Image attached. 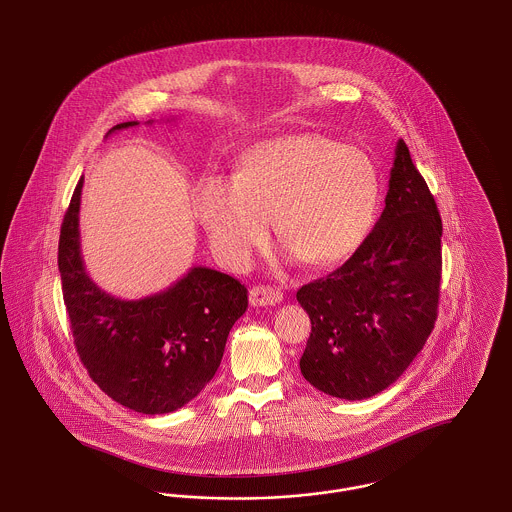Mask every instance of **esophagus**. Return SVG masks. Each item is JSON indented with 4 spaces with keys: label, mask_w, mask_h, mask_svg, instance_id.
<instances>
[{
    "label": "esophagus",
    "mask_w": 512,
    "mask_h": 512,
    "mask_svg": "<svg viewBox=\"0 0 512 512\" xmlns=\"http://www.w3.org/2000/svg\"><path fill=\"white\" fill-rule=\"evenodd\" d=\"M284 299L280 290L272 286H253L249 292V303L253 307H267V305H276Z\"/></svg>",
    "instance_id": "obj_1"
}]
</instances>
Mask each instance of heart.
I'll return each instance as SVG.
<instances>
[{"instance_id":"obj_1","label":"heart","mask_w":512,"mask_h":512,"mask_svg":"<svg viewBox=\"0 0 512 512\" xmlns=\"http://www.w3.org/2000/svg\"><path fill=\"white\" fill-rule=\"evenodd\" d=\"M382 184L365 149L317 132H295L249 147L234 180L205 178L195 213L230 265L276 236L313 267H334L365 244L380 209Z\"/></svg>"}]
</instances>
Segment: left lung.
<instances>
[{"label": "left lung", "instance_id": "1", "mask_svg": "<svg viewBox=\"0 0 512 512\" xmlns=\"http://www.w3.org/2000/svg\"><path fill=\"white\" fill-rule=\"evenodd\" d=\"M441 217L399 140L382 217L340 268L297 290L311 318L299 361L305 380L359 401L390 388L424 347L438 318Z\"/></svg>", "mask_w": 512, "mask_h": 512}]
</instances>
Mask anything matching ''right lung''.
Returning <instances> with one entry per match:
<instances>
[{"label":"right lung","instance_id":"right-lung-1","mask_svg":"<svg viewBox=\"0 0 512 512\" xmlns=\"http://www.w3.org/2000/svg\"><path fill=\"white\" fill-rule=\"evenodd\" d=\"M121 122L115 130L138 126ZM74 188L59 236V272L74 345L90 378L136 413H172L215 376L226 338L247 309L236 278L194 267L165 292L124 301L103 292L80 255V194Z\"/></svg>","mask_w":512,"mask_h":512}]
</instances>
